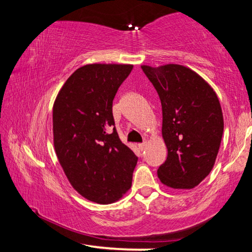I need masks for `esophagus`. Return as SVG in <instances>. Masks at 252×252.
<instances>
[{
	"mask_svg": "<svg viewBox=\"0 0 252 252\" xmlns=\"http://www.w3.org/2000/svg\"><path fill=\"white\" fill-rule=\"evenodd\" d=\"M146 146H147V143L146 142H143V143H140V144H138V147H139V149L140 150H144V149H146Z\"/></svg>",
	"mask_w": 252,
	"mask_h": 252,
	"instance_id": "obj_1",
	"label": "esophagus"
}]
</instances>
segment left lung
I'll use <instances>...</instances> for the list:
<instances>
[{
  "label": "left lung",
  "instance_id": "obj_1",
  "mask_svg": "<svg viewBox=\"0 0 252 252\" xmlns=\"http://www.w3.org/2000/svg\"><path fill=\"white\" fill-rule=\"evenodd\" d=\"M141 67L162 105V136L168 157L158 169V177L173 189H192L210 173L220 148L223 116L218 96L186 66Z\"/></svg>",
  "mask_w": 252,
  "mask_h": 252
}]
</instances>
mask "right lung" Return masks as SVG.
Returning a JSON list of instances; mask_svg holds the SVG:
<instances>
[{"instance_id":"obj_1","label":"right lung","mask_w":252,"mask_h":252,"mask_svg":"<svg viewBox=\"0 0 252 252\" xmlns=\"http://www.w3.org/2000/svg\"><path fill=\"white\" fill-rule=\"evenodd\" d=\"M130 64H88L74 71L53 105L58 159L78 192L108 204L130 189L138 162L114 126L113 99L130 74Z\"/></svg>"}]
</instances>
